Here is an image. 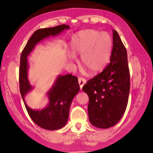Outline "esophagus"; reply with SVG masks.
Returning a JSON list of instances; mask_svg holds the SVG:
<instances>
[{
  "label": "esophagus",
  "instance_id": "34e87169",
  "mask_svg": "<svg viewBox=\"0 0 153 153\" xmlns=\"http://www.w3.org/2000/svg\"><path fill=\"white\" fill-rule=\"evenodd\" d=\"M78 82H79V87H80V88H82V87H83V86H84V85L86 84V79L85 78H84V77H79L78 78Z\"/></svg>",
  "mask_w": 153,
  "mask_h": 153
}]
</instances>
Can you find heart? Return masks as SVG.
<instances>
[{"label":"heart","mask_w":153,"mask_h":153,"mask_svg":"<svg viewBox=\"0 0 153 153\" xmlns=\"http://www.w3.org/2000/svg\"><path fill=\"white\" fill-rule=\"evenodd\" d=\"M74 55H80L81 63L90 73L102 71L110 60L112 40L107 32L94 30L82 31L75 35L71 42Z\"/></svg>","instance_id":"obj_1"}]
</instances>
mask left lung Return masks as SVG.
<instances>
[{"mask_svg": "<svg viewBox=\"0 0 153 153\" xmlns=\"http://www.w3.org/2000/svg\"><path fill=\"white\" fill-rule=\"evenodd\" d=\"M110 63L89 79L82 90L89 97V120L98 128H108L122 117L128 105L130 77L127 51L117 31H113Z\"/></svg>", "mask_w": 153, "mask_h": 153, "instance_id": "1", "label": "left lung"}]
</instances>
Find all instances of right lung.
<instances>
[{
  "label": "right lung",
  "mask_w": 153,
  "mask_h": 153,
  "mask_svg": "<svg viewBox=\"0 0 153 153\" xmlns=\"http://www.w3.org/2000/svg\"><path fill=\"white\" fill-rule=\"evenodd\" d=\"M69 28V25L43 28L35 31L23 50L20 57L19 90L23 100L24 96L32 89L27 79V56L38 42L50 36H55ZM79 90L77 77L71 74L59 76L55 84L48 92L49 103L48 107L42 110H33L25 104L30 117L36 125L40 128L56 130L65 125L69 117V108L72 100Z\"/></svg>",
  "instance_id": "obj_1"
}]
</instances>
